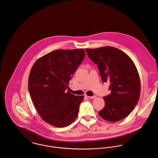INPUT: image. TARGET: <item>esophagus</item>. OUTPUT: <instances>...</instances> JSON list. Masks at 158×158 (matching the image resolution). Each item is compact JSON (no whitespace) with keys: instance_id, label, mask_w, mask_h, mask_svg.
<instances>
[{"instance_id":"34e87169","label":"esophagus","mask_w":158,"mask_h":158,"mask_svg":"<svg viewBox=\"0 0 158 158\" xmlns=\"http://www.w3.org/2000/svg\"><path fill=\"white\" fill-rule=\"evenodd\" d=\"M86 96L87 97V98H91V99H94V98H96V95H94V96H87V95H86Z\"/></svg>"}]
</instances>
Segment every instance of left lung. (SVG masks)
<instances>
[{
    "mask_svg": "<svg viewBox=\"0 0 158 158\" xmlns=\"http://www.w3.org/2000/svg\"><path fill=\"white\" fill-rule=\"evenodd\" d=\"M88 57L97 64L103 82H110L111 94L104 96L101 118L116 122L126 117L139 101L140 82L131 59L121 50L110 46L86 49Z\"/></svg>",
    "mask_w": 158,
    "mask_h": 158,
    "instance_id": "8db88e82",
    "label": "left lung"
}]
</instances>
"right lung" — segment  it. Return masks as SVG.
Returning a JSON list of instances; mask_svg holds the SVG:
<instances>
[{
  "instance_id": "1",
  "label": "right lung",
  "mask_w": 158,
  "mask_h": 158,
  "mask_svg": "<svg viewBox=\"0 0 158 158\" xmlns=\"http://www.w3.org/2000/svg\"><path fill=\"white\" fill-rule=\"evenodd\" d=\"M85 56L84 49H59L33 64L29 77V91L38 113L48 124L64 127L77 117L84 96H75L65 90Z\"/></svg>"
}]
</instances>
